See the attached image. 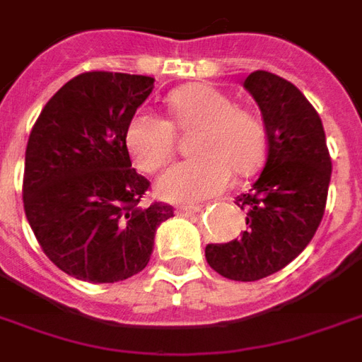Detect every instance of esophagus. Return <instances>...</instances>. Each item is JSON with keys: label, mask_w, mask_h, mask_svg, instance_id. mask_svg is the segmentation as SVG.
I'll use <instances>...</instances> for the list:
<instances>
[{"label": "esophagus", "mask_w": 362, "mask_h": 362, "mask_svg": "<svg viewBox=\"0 0 362 362\" xmlns=\"http://www.w3.org/2000/svg\"><path fill=\"white\" fill-rule=\"evenodd\" d=\"M199 205H180V207H178V213H180V215H194V213H197V211H199Z\"/></svg>", "instance_id": "esophagus-1"}]
</instances>
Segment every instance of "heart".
Returning <instances> with one entry per match:
<instances>
[{
  "label": "heart",
  "mask_w": 362,
  "mask_h": 362,
  "mask_svg": "<svg viewBox=\"0 0 362 362\" xmlns=\"http://www.w3.org/2000/svg\"><path fill=\"white\" fill-rule=\"evenodd\" d=\"M170 120L136 113L124 130V146L144 173L165 167L176 147V132H194L192 159L174 165L157 180L160 197L192 203L226 188L235 174L255 170L264 157L267 132L253 111L235 107L228 95L207 84H188L167 99Z\"/></svg>",
  "instance_id": "obj_1"
}]
</instances>
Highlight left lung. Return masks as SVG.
I'll return each instance as SVG.
<instances>
[{
  "mask_svg": "<svg viewBox=\"0 0 362 362\" xmlns=\"http://www.w3.org/2000/svg\"><path fill=\"white\" fill-rule=\"evenodd\" d=\"M263 115L267 160L247 194L235 197L247 211L242 238L209 243V267L238 282H255L282 270L303 251L322 221L332 160L322 120L288 80L255 71L245 82Z\"/></svg>",
  "mask_w": 362,
  "mask_h": 362,
  "instance_id": "1",
  "label": "left lung"
}]
</instances>
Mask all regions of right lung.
I'll return each mask as SVG.
<instances>
[{
	"instance_id": "obj_1",
	"label": "right lung",
	"mask_w": 362,
	"mask_h": 362,
	"mask_svg": "<svg viewBox=\"0 0 362 362\" xmlns=\"http://www.w3.org/2000/svg\"><path fill=\"white\" fill-rule=\"evenodd\" d=\"M141 74L92 71L69 80L42 109L24 155L23 203L53 264L71 276L113 284L146 269L155 230L174 216L149 207L124 130L153 90Z\"/></svg>"
}]
</instances>
